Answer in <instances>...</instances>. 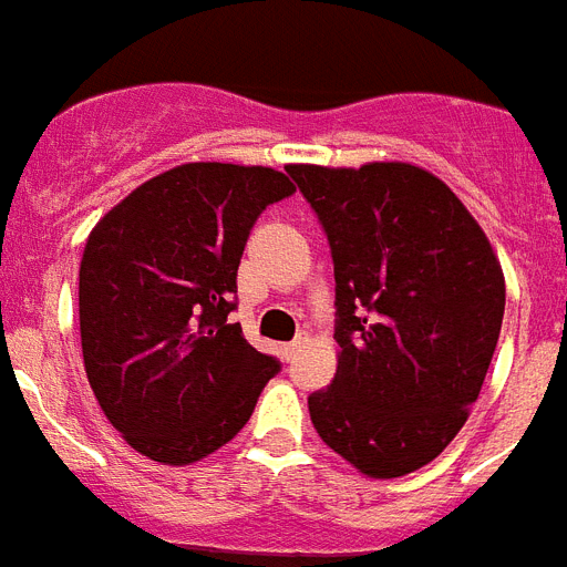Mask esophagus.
Listing matches in <instances>:
<instances>
[{
	"instance_id": "obj_1",
	"label": "esophagus",
	"mask_w": 567,
	"mask_h": 567,
	"mask_svg": "<svg viewBox=\"0 0 567 567\" xmlns=\"http://www.w3.org/2000/svg\"><path fill=\"white\" fill-rule=\"evenodd\" d=\"M303 348V339H295V341H287V344H280V357L287 359V362H292L295 353Z\"/></svg>"
}]
</instances>
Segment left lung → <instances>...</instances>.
I'll use <instances>...</instances> for the list:
<instances>
[{
	"mask_svg": "<svg viewBox=\"0 0 567 567\" xmlns=\"http://www.w3.org/2000/svg\"><path fill=\"white\" fill-rule=\"evenodd\" d=\"M287 173L324 228L336 275L339 368L307 400L312 425L364 475H409L441 455L478 400L502 333V264L423 167Z\"/></svg>",
	"mask_w": 567,
	"mask_h": 567,
	"instance_id": "obj_1",
	"label": "left lung"
}]
</instances>
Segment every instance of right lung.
Masks as SVG:
<instances>
[{"label":"right lung","mask_w":567,"mask_h":567,"mask_svg":"<svg viewBox=\"0 0 567 567\" xmlns=\"http://www.w3.org/2000/svg\"><path fill=\"white\" fill-rule=\"evenodd\" d=\"M292 194L272 167L190 162L92 228L78 292L83 364L135 452L182 466L249 423L280 362L228 321L237 266L266 205Z\"/></svg>","instance_id":"add662e5"}]
</instances>
